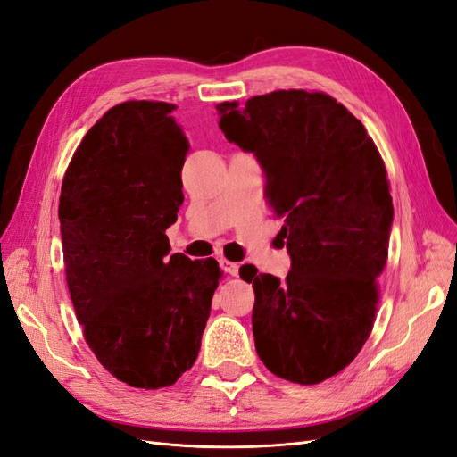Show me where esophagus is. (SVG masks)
<instances>
[{
  "label": "esophagus",
  "mask_w": 457,
  "mask_h": 457,
  "mask_svg": "<svg viewBox=\"0 0 457 457\" xmlns=\"http://www.w3.org/2000/svg\"><path fill=\"white\" fill-rule=\"evenodd\" d=\"M220 269H223L230 276H238L240 262H232V261H227V259H220Z\"/></svg>",
  "instance_id": "34e87169"
}]
</instances>
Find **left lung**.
Listing matches in <instances>:
<instances>
[{"label":"left lung","mask_w":457,"mask_h":457,"mask_svg":"<svg viewBox=\"0 0 457 457\" xmlns=\"http://www.w3.org/2000/svg\"><path fill=\"white\" fill-rule=\"evenodd\" d=\"M227 141L253 152L284 217L286 280L240 269L255 292L257 354L274 376L316 385L349 366L376 320L393 198L361 120L326 93L272 91L217 104Z\"/></svg>","instance_id":"1"}]
</instances>
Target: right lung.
I'll use <instances>...</instances> for the list:
<instances>
[{"label":"right lung","mask_w":457,"mask_h":457,"mask_svg":"<svg viewBox=\"0 0 457 457\" xmlns=\"http://www.w3.org/2000/svg\"><path fill=\"white\" fill-rule=\"evenodd\" d=\"M175 104L128 101L87 131L59 204L68 292L89 349L137 389L173 385L196 362L215 259L170 255L188 141Z\"/></svg>","instance_id":"1"}]
</instances>
